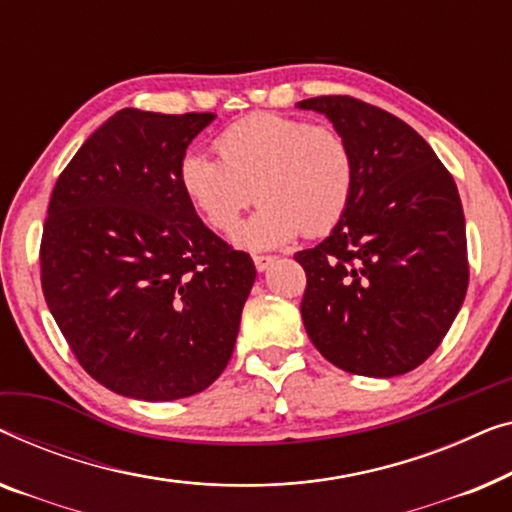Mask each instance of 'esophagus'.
Returning a JSON list of instances; mask_svg holds the SVG:
<instances>
[{
  "mask_svg": "<svg viewBox=\"0 0 512 512\" xmlns=\"http://www.w3.org/2000/svg\"><path fill=\"white\" fill-rule=\"evenodd\" d=\"M253 262H255L257 271H266L273 262H276V257H273V255H255Z\"/></svg>",
  "mask_w": 512,
  "mask_h": 512,
  "instance_id": "34e87169",
  "label": "esophagus"
}]
</instances>
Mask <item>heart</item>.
<instances>
[{
    "mask_svg": "<svg viewBox=\"0 0 512 512\" xmlns=\"http://www.w3.org/2000/svg\"><path fill=\"white\" fill-rule=\"evenodd\" d=\"M218 160L187 153L181 187L213 232L229 236L241 213L262 201L241 227L248 248H276L299 232L329 234L350 211L357 157L343 132L283 113H253L215 136Z\"/></svg>",
    "mask_w": 512,
    "mask_h": 512,
    "instance_id": "heart-1",
    "label": "heart"
}]
</instances>
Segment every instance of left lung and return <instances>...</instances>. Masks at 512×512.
Wrapping results in <instances>:
<instances>
[{"label":"left lung","instance_id":"8db88e82","mask_svg":"<svg viewBox=\"0 0 512 512\" xmlns=\"http://www.w3.org/2000/svg\"><path fill=\"white\" fill-rule=\"evenodd\" d=\"M299 109L325 113L357 157L348 215L294 255L306 271L308 338L338 369L401 376L441 345L469 287L455 178L413 127L378 106L322 95Z\"/></svg>","mask_w":512,"mask_h":512}]
</instances>
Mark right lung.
<instances>
[{"mask_svg": "<svg viewBox=\"0 0 512 512\" xmlns=\"http://www.w3.org/2000/svg\"><path fill=\"white\" fill-rule=\"evenodd\" d=\"M213 118L122 109L50 194L43 297L78 364L122 397H190L234 352L255 264L199 220L178 178Z\"/></svg>", "mask_w": 512, "mask_h": 512, "instance_id": "obj_1", "label": "right lung"}]
</instances>
